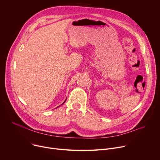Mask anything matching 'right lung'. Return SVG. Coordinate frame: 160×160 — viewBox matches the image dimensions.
I'll list each match as a JSON object with an SVG mask.
<instances>
[{
    "instance_id": "right-lung-1",
    "label": "right lung",
    "mask_w": 160,
    "mask_h": 160,
    "mask_svg": "<svg viewBox=\"0 0 160 160\" xmlns=\"http://www.w3.org/2000/svg\"><path fill=\"white\" fill-rule=\"evenodd\" d=\"M65 101H66V100H65V101H64V102H62V104H64V102H65ZM62 104H61V105H62ZM60 107V106H59V107H57V108H58V107Z\"/></svg>"
}]
</instances>
